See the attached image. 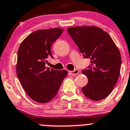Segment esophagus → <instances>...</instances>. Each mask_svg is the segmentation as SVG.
Masks as SVG:
<instances>
[{"mask_svg":"<svg viewBox=\"0 0 130 130\" xmlns=\"http://www.w3.org/2000/svg\"><path fill=\"white\" fill-rule=\"evenodd\" d=\"M70 74H71V75H72V76H76V75L78 74H79V71L77 70V69H75V70H74V71H70Z\"/></svg>","mask_w":130,"mask_h":130,"instance_id":"esophagus-1","label":"esophagus"}]
</instances>
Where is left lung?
Masks as SVG:
<instances>
[{
  "label": "left lung",
  "mask_w": 130,
  "mask_h": 130,
  "mask_svg": "<svg viewBox=\"0 0 130 130\" xmlns=\"http://www.w3.org/2000/svg\"><path fill=\"white\" fill-rule=\"evenodd\" d=\"M67 32L85 58L91 64L82 71L88 82L83 94L92 101L106 98L113 89L120 74L121 56L110 35L95 26L69 27Z\"/></svg>",
  "instance_id": "left-lung-1"
}]
</instances>
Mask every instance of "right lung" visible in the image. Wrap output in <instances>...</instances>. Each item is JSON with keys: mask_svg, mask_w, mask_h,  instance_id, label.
Returning a JSON list of instances; mask_svg holds the SVG:
<instances>
[{"mask_svg": "<svg viewBox=\"0 0 130 130\" xmlns=\"http://www.w3.org/2000/svg\"><path fill=\"white\" fill-rule=\"evenodd\" d=\"M61 28L35 31L23 40L18 51L17 74L22 87L33 101L46 103L57 94L65 70L46 67L47 58L51 57L53 43L62 34Z\"/></svg>", "mask_w": 130, "mask_h": 130, "instance_id": "1", "label": "right lung"}]
</instances>
